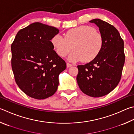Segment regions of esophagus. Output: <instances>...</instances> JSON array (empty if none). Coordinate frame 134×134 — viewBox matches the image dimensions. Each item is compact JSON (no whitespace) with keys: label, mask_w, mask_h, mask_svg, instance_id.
<instances>
[{"label":"esophagus","mask_w":134,"mask_h":134,"mask_svg":"<svg viewBox=\"0 0 134 134\" xmlns=\"http://www.w3.org/2000/svg\"><path fill=\"white\" fill-rule=\"evenodd\" d=\"M72 65L71 64H70V63H67V67H71Z\"/></svg>","instance_id":"obj_1"}]
</instances>
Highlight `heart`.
I'll return each instance as SVG.
<instances>
[{"mask_svg":"<svg viewBox=\"0 0 134 134\" xmlns=\"http://www.w3.org/2000/svg\"><path fill=\"white\" fill-rule=\"evenodd\" d=\"M103 37L95 28L90 26H80L67 31L64 38L55 35L51 40L52 46L59 56L64 57L71 52L69 59L72 62L82 60L90 62L101 52Z\"/></svg>","mask_w":134,"mask_h":134,"instance_id":"obj_1","label":"heart"}]
</instances>
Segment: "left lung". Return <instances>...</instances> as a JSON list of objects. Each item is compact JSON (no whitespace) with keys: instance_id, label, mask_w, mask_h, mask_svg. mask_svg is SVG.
<instances>
[{"instance_id":"8db88e82","label":"left lung","mask_w":134,"mask_h":134,"mask_svg":"<svg viewBox=\"0 0 134 134\" xmlns=\"http://www.w3.org/2000/svg\"><path fill=\"white\" fill-rule=\"evenodd\" d=\"M99 27L103 46L99 54L88 63L79 65L77 81L87 96L100 97L109 94L120 82L125 63L124 41L115 27L98 19L90 21Z\"/></svg>"}]
</instances>
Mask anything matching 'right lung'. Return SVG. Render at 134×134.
Masks as SVG:
<instances>
[{"instance_id":"add662e5","label":"right lung","mask_w":134,"mask_h":134,"mask_svg":"<svg viewBox=\"0 0 134 134\" xmlns=\"http://www.w3.org/2000/svg\"><path fill=\"white\" fill-rule=\"evenodd\" d=\"M59 29L36 22L18 31L11 45L12 68L16 84L31 98L53 96L66 63L53 50L51 40Z\"/></svg>"}]
</instances>
